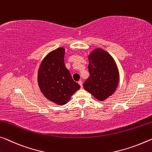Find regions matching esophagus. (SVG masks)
<instances>
[{"mask_svg": "<svg viewBox=\"0 0 152 152\" xmlns=\"http://www.w3.org/2000/svg\"><path fill=\"white\" fill-rule=\"evenodd\" d=\"M78 83L79 84V85H80V86H81V88H83V83H82V81L81 80H80V81H78Z\"/></svg>", "mask_w": 152, "mask_h": 152, "instance_id": "esophagus-1", "label": "esophagus"}]
</instances>
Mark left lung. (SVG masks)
Here are the masks:
<instances>
[{"mask_svg": "<svg viewBox=\"0 0 152 152\" xmlns=\"http://www.w3.org/2000/svg\"><path fill=\"white\" fill-rule=\"evenodd\" d=\"M90 77L83 83V88L99 100L113 94L119 81L115 62L108 53L96 49L89 56Z\"/></svg>", "mask_w": 152, "mask_h": 152, "instance_id": "1", "label": "left lung"}]
</instances>
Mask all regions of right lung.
<instances>
[{
	"label": "right lung",
	"mask_w": 152,
	"mask_h": 152,
	"mask_svg": "<svg viewBox=\"0 0 152 152\" xmlns=\"http://www.w3.org/2000/svg\"><path fill=\"white\" fill-rule=\"evenodd\" d=\"M64 49L59 48L44 58L39 69L38 82L41 92L59 105L66 104L80 86L72 78L64 61Z\"/></svg>",
	"instance_id": "obj_1"
}]
</instances>
